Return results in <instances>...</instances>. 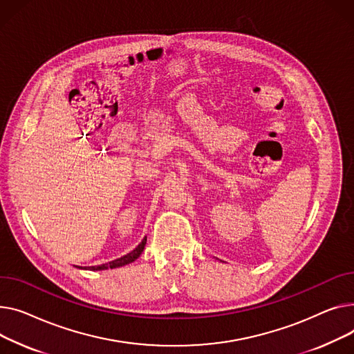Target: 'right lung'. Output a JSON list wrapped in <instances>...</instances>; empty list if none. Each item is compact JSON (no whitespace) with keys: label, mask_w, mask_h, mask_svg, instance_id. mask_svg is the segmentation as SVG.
<instances>
[{"label":"right lung","mask_w":354,"mask_h":354,"mask_svg":"<svg viewBox=\"0 0 354 354\" xmlns=\"http://www.w3.org/2000/svg\"><path fill=\"white\" fill-rule=\"evenodd\" d=\"M145 241H147V237H144L142 241L134 248V250L126 256H122L117 260H113L110 263H106V264H100V266H90L88 270H93V272H95V270H107V268H117V267H121V266H126L129 263H133L134 260H137L140 257V254L142 253L144 250V245H145ZM82 268V267H80Z\"/></svg>","instance_id":"add662e5"}]
</instances>
